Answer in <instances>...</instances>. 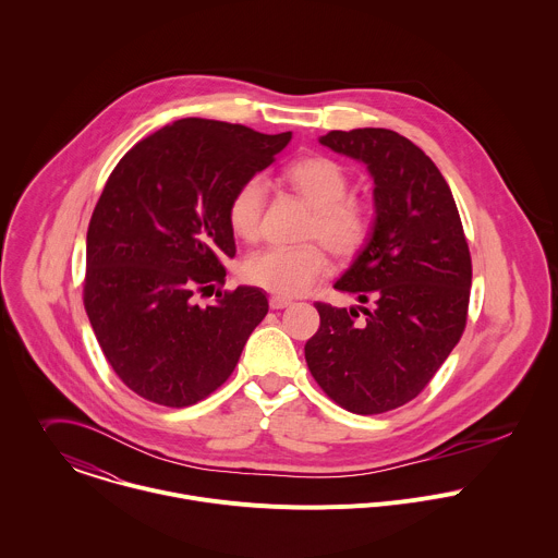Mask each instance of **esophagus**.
Returning a JSON list of instances; mask_svg holds the SVG:
<instances>
[{
  "mask_svg": "<svg viewBox=\"0 0 558 558\" xmlns=\"http://www.w3.org/2000/svg\"><path fill=\"white\" fill-rule=\"evenodd\" d=\"M293 302L289 300V298H282V295H271L269 298V306L274 308V311H282V308H287V306H291Z\"/></svg>",
  "mask_w": 558,
  "mask_h": 558,
  "instance_id": "1",
  "label": "esophagus"
}]
</instances>
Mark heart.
<instances>
[{
    "label": "heart",
    "mask_w": 558,
    "mask_h": 558,
    "mask_svg": "<svg viewBox=\"0 0 558 558\" xmlns=\"http://www.w3.org/2000/svg\"><path fill=\"white\" fill-rule=\"evenodd\" d=\"M282 181L302 196L313 209L308 236L319 239L338 258L355 256L373 226L366 203L347 196L349 177L344 168L330 157H304L282 172ZM267 201L263 179L243 181L228 201L226 218L234 236L256 241ZM328 269V256L322 245H271L250 254L241 265L245 282L278 295L306 293Z\"/></svg>",
    "instance_id": "heart-1"
}]
</instances>
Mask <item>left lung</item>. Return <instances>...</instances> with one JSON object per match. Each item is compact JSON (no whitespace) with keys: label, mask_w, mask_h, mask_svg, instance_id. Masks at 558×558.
I'll return each mask as SVG.
<instances>
[{"label":"left lung","mask_w":558,"mask_h":558,"mask_svg":"<svg viewBox=\"0 0 558 558\" xmlns=\"http://www.w3.org/2000/svg\"><path fill=\"white\" fill-rule=\"evenodd\" d=\"M319 142L366 163L375 222L335 284L360 306L317 302L322 326L304 353L315 381L340 408L384 414L416 399L463 335L470 250L442 172L408 137L366 126L330 131Z\"/></svg>","instance_id":"left-lung-1"}]
</instances>
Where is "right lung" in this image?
<instances>
[{
    "label": "right lung",
    "instance_id": "1",
    "mask_svg": "<svg viewBox=\"0 0 558 558\" xmlns=\"http://www.w3.org/2000/svg\"><path fill=\"white\" fill-rule=\"evenodd\" d=\"M291 131L183 118L137 142L113 168L86 236L84 306L126 388L166 408L218 390L245 340L265 319L260 289L194 293L223 284L234 236L226 209L234 190L265 170Z\"/></svg>",
    "mask_w": 558,
    "mask_h": 558
}]
</instances>
